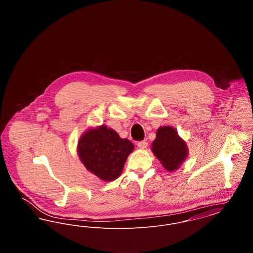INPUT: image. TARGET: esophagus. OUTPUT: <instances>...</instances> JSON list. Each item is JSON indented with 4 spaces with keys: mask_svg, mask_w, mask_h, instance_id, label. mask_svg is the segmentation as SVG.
<instances>
[{
    "mask_svg": "<svg viewBox=\"0 0 253 253\" xmlns=\"http://www.w3.org/2000/svg\"><path fill=\"white\" fill-rule=\"evenodd\" d=\"M136 144L138 146V148H140V149H145V148L148 146V143H147V141H146V140L138 141Z\"/></svg>",
    "mask_w": 253,
    "mask_h": 253,
    "instance_id": "esophagus-1",
    "label": "esophagus"
}]
</instances>
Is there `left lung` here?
Listing matches in <instances>:
<instances>
[{"label": "left lung", "instance_id": "8db88e82", "mask_svg": "<svg viewBox=\"0 0 253 253\" xmlns=\"http://www.w3.org/2000/svg\"><path fill=\"white\" fill-rule=\"evenodd\" d=\"M152 150L169 171L178 169L188 156L186 143L178 136L177 132L169 126L157 130V138L153 142Z\"/></svg>", "mask_w": 253, "mask_h": 253}]
</instances>
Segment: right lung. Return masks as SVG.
<instances>
[{"label": "right lung", "instance_id": "add662e5", "mask_svg": "<svg viewBox=\"0 0 253 253\" xmlns=\"http://www.w3.org/2000/svg\"><path fill=\"white\" fill-rule=\"evenodd\" d=\"M132 151L130 140L122 139L106 126L88 130L78 145L79 156L86 169L104 181L115 180L121 175Z\"/></svg>", "mask_w": 253, "mask_h": 253}]
</instances>
